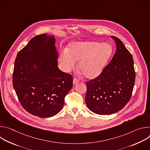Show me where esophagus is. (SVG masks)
Wrapping results in <instances>:
<instances>
[{"label": "esophagus", "instance_id": "esophagus-1", "mask_svg": "<svg viewBox=\"0 0 150 150\" xmlns=\"http://www.w3.org/2000/svg\"><path fill=\"white\" fill-rule=\"evenodd\" d=\"M78 82H79V80L78 79H77L76 78H74V79H73V83L74 85L77 83H78Z\"/></svg>", "mask_w": 150, "mask_h": 150}]
</instances>
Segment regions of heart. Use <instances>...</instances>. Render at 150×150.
<instances>
[{
    "label": "heart",
    "mask_w": 150,
    "mask_h": 150,
    "mask_svg": "<svg viewBox=\"0 0 150 150\" xmlns=\"http://www.w3.org/2000/svg\"><path fill=\"white\" fill-rule=\"evenodd\" d=\"M112 53V45L107 42L74 41L68 45L67 50L60 52L59 61L65 72H71L79 62V69L87 78L92 79L102 73Z\"/></svg>",
    "instance_id": "heart-1"
}]
</instances>
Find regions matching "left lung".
<instances>
[{
	"mask_svg": "<svg viewBox=\"0 0 150 150\" xmlns=\"http://www.w3.org/2000/svg\"><path fill=\"white\" fill-rule=\"evenodd\" d=\"M116 52L109 64L97 78L87 82L85 103L98 115H112L122 109L131 99L135 72L132 54L115 36Z\"/></svg>",
	"mask_w": 150,
	"mask_h": 150,
	"instance_id": "obj_1",
	"label": "left lung"
}]
</instances>
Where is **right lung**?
<instances>
[{"label":"right lung","instance_id":"right-lung-1","mask_svg":"<svg viewBox=\"0 0 150 150\" xmlns=\"http://www.w3.org/2000/svg\"><path fill=\"white\" fill-rule=\"evenodd\" d=\"M53 35L33 37L17 54L12 82L24 109L33 115L50 117L62 109L73 86L72 76L57 67Z\"/></svg>","mask_w":150,"mask_h":150}]
</instances>
